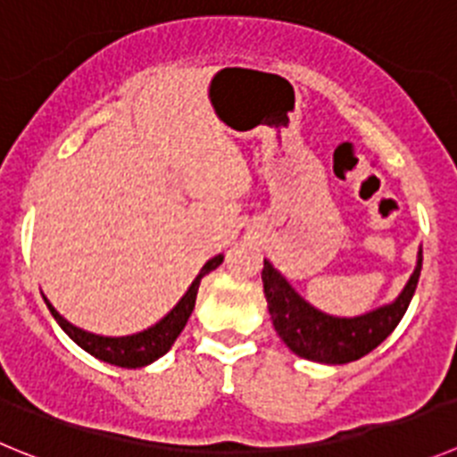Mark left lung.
I'll use <instances>...</instances> for the list:
<instances>
[{
    "label": "left lung",
    "mask_w": 457,
    "mask_h": 457,
    "mask_svg": "<svg viewBox=\"0 0 457 457\" xmlns=\"http://www.w3.org/2000/svg\"><path fill=\"white\" fill-rule=\"evenodd\" d=\"M421 262L423 253L419 248L417 269L394 303L361 316L341 319L316 310L305 298H300L294 287L264 259L262 282H264V295L275 332L295 355L305 360L320 361V364H348L360 360L380 346L401 323L417 289Z\"/></svg>",
    "instance_id": "obj_1"
}]
</instances>
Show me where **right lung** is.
<instances>
[{
	"mask_svg": "<svg viewBox=\"0 0 457 457\" xmlns=\"http://www.w3.org/2000/svg\"><path fill=\"white\" fill-rule=\"evenodd\" d=\"M220 264H223V254H216L213 259H209L207 264L203 266V270L198 273V278L193 279V285L188 287L187 294L182 295V300H179L178 305L172 307V310L159 320L157 326H152L147 328V330L137 332V335H129V337H102V335H93V332L81 330V328L72 326L70 320H65L63 316L52 307V303H49L45 295L43 298L45 303H47L52 316L56 319V323L63 328L65 335L75 341L77 346H81L86 353L97 357V360L116 364V367L138 369L150 364V361L159 360L163 353L170 351V346L175 344L179 332H182L184 326H187V320L188 316H191L193 307H195V295H198L200 279H203L207 273H212L213 269H219Z\"/></svg>",
	"mask_w": 457,
	"mask_h": 457,
	"instance_id": "1",
	"label": "right lung"
}]
</instances>
